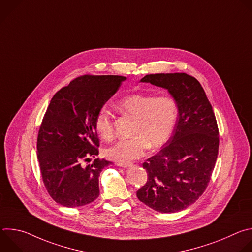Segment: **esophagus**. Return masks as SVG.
<instances>
[{
    "label": "esophagus",
    "instance_id": "34e87169",
    "mask_svg": "<svg viewBox=\"0 0 252 252\" xmlns=\"http://www.w3.org/2000/svg\"><path fill=\"white\" fill-rule=\"evenodd\" d=\"M117 164H118L119 166H122V167H127V166L130 165L129 162H127V163H126V162H118Z\"/></svg>",
    "mask_w": 252,
    "mask_h": 252
}]
</instances>
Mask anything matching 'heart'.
<instances>
[{"mask_svg": "<svg viewBox=\"0 0 252 252\" xmlns=\"http://www.w3.org/2000/svg\"><path fill=\"white\" fill-rule=\"evenodd\" d=\"M118 107L124 116L134 120L133 137L122 139L104 151L107 158L118 162H130L145 157L150 148L164 146L178 118L177 101L169 94H131L122 98ZM94 128L103 140L114 138V116L106 107L96 113Z\"/></svg>", "mask_w": 252, "mask_h": 252, "instance_id": "1", "label": "heart"}]
</instances>
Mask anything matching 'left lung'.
<instances>
[{"label": "left lung", "mask_w": 252, "mask_h": 252, "mask_svg": "<svg viewBox=\"0 0 252 252\" xmlns=\"http://www.w3.org/2000/svg\"><path fill=\"white\" fill-rule=\"evenodd\" d=\"M140 82L168 90L177 101L178 118L165 146L142 163L148 181L136 196L158 212L181 211L209 184L220 147L217 119L201 85L188 74L147 75Z\"/></svg>", "instance_id": "8db88e82"}]
</instances>
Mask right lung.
Returning a JSON list of instances; mask_svg holds the SVG:
<instances>
[{
  "label": "right lung",
  "instance_id": "add662e5",
  "mask_svg": "<svg viewBox=\"0 0 252 252\" xmlns=\"http://www.w3.org/2000/svg\"><path fill=\"white\" fill-rule=\"evenodd\" d=\"M125 80L123 76H81L51 99L39 129L37 153L44 185L61 205L83 206L99 195V173L112 162L95 158L99 139L94 118ZM91 157L94 161L86 165Z\"/></svg>",
  "mask_w": 252,
  "mask_h": 252
}]
</instances>
